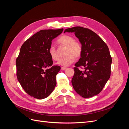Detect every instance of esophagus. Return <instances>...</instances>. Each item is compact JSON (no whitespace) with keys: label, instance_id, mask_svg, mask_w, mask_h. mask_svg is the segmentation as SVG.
<instances>
[{"label":"esophagus","instance_id":"1","mask_svg":"<svg viewBox=\"0 0 129 129\" xmlns=\"http://www.w3.org/2000/svg\"><path fill=\"white\" fill-rule=\"evenodd\" d=\"M66 69H67V68H66V67H61L62 71H64V70H66Z\"/></svg>","mask_w":129,"mask_h":129}]
</instances>
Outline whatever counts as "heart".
Segmentation results:
<instances>
[{"mask_svg": "<svg viewBox=\"0 0 129 129\" xmlns=\"http://www.w3.org/2000/svg\"><path fill=\"white\" fill-rule=\"evenodd\" d=\"M58 44L65 46L63 55L58 62L62 66H68L72 63L74 61V57L77 58L81 56L82 53V46L81 43L74 40V38L69 35H63L57 40ZM49 55L54 61L59 60L60 55L54 46H50L48 50Z\"/></svg>", "mask_w": 129, "mask_h": 129, "instance_id": "heart-1", "label": "heart"}]
</instances>
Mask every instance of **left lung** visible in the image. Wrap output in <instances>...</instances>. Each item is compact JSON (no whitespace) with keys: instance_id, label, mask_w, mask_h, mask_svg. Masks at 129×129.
I'll list each match as a JSON object with an SVG mask.
<instances>
[{"instance_id":"left-lung-1","label":"left lung","mask_w":129,"mask_h":129,"mask_svg":"<svg viewBox=\"0 0 129 129\" xmlns=\"http://www.w3.org/2000/svg\"><path fill=\"white\" fill-rule=\"evenodd\" d=\"M65 32L74 33L82 46L81 57L74 68L72 83L74 90L84 98L99 94L110 77L112 58L108 46L88 28L76 26L65 29Z\"/></svg>"}]
</instances>
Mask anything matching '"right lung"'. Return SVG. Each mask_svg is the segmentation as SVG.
I'll list each match as a JSON object with an SVG mask.
<instances>
[{"label":"right lung","mask_w":129,"mask_h":129,"mask_svg":"<svg viewBox=\"0 0 129 129\" xmlns=\"http://www.w3.org/2000/svg\"><path fill=\"white\" fill-rule=\"evenodd\" d=\"M63 30H41L21 47L16 59L17 79L25 92L34 98H46L56 86V76L61 67L53 66L48 50L52 41Z\"/></svg>","instance_id":"right-lung-1"}]
</instances>
